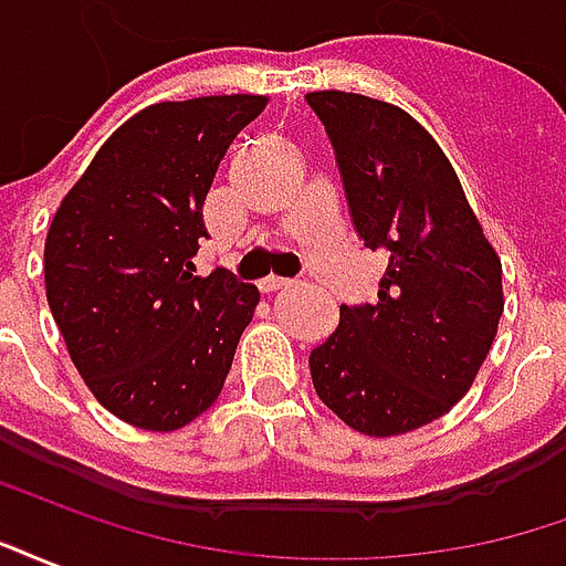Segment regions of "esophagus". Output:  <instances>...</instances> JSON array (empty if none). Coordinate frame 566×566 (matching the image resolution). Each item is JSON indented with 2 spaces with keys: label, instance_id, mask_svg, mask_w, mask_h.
I'll use <instances>...</instances> for the list:
<instances>
[{
  "label": "esophagus",
  "instance_id": "1",
  "mask_svg": "<svg viewBox=\"0 0 566 566\" xmlns=\"http://www.w3.org/2000/svg\"><path fill=\"white\" fill-rule=\"evenodd\" d=\"M291 284V279H279V275H266L263 282H260V291L263 294H272V291H282V287H287Z\"/></svg>",
  "mask_w": 566,
  "mask_h": 566
}]
</instances>
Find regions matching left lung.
I'll use <instances>...</instances> for the list:
<instances>
[{"instance_id": "1", "label": "left lung", "mask_w": 566, "mask_h": 566, "mask_svg": "<svg viewBox=\"0 0 566 566\" xmlns=\"http://www.w3.org/2000/svg\"><path fill=\"white\" fill-rule=\"evenodd\" d=\"M333 145L357 235L385 251L379 303L339 306L312 348V385L345 424L397 437L470 391L503 315L500 258L433 136L391 103L308 93Z\"/></svg>"}]
</instances>
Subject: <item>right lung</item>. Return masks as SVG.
I'll use <instances>...</instances> for the list:
<instances>
[{
  "instance_id": "1",
  "label": "right lung",
  "mask_w": 566,
  "mask_h": 566,
  "mask_svg": "<svg viewBox=\"0 0 566 566\" xmlns=\"http://www.w3.org/2000/svg\"><path fill=\"white\" fill-rule=\"evenodd\" d=\"M266 96L150 105L117 129L60 202L44 287L69 357L99 403L142 430L202 416L233 367L258 287L193 275L218 163Z\"/></svg>"
}]
</instances>
